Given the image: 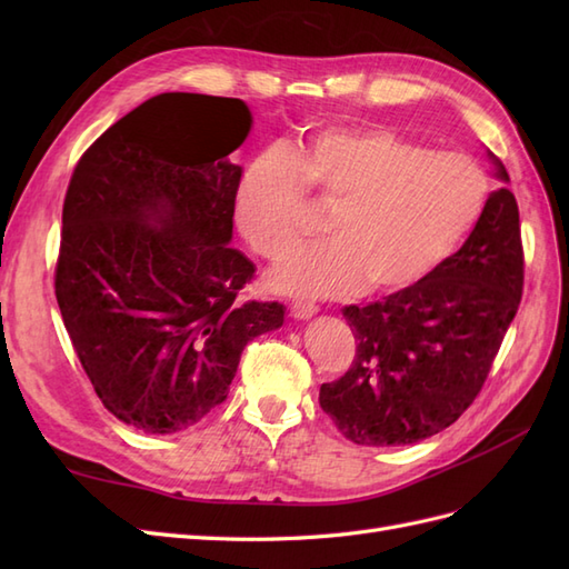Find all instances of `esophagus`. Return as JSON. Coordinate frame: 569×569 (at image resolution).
Returning <instances> with one entry per match:
<instances>
[{
  "mask_svg": "<svg viewBox=\"0 0 569 569\" xmlns=\"http://www.w3.org/2000/svg\"><path fill=\"white\" fill-rule=\"evenodd\" d=\"M316 313H318V306L306 303V301H297V303H291V308H289V316L295 320H308V318H313Z\"/></svg>",
  "mask_w": 569,
  "mask_h": 569,
  "instance_id": "34e87169",
  "label": "esophagus"
}]
</instances>
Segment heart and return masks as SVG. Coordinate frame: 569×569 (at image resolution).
<instances>
[{
  "instance_id": "obj_1",
  "label": "heart",
  "mask_w": 569,
  "mask_h": 569,
  "mask_svg": "<svg viewBox=\"0 0 569 569\" xmlns=\"http://www.w3.org/2000/svg\"><path fill=\"white\" fill-rule=\"evenodd\" d=\"M487 176L462 151L425 149L380 126H332L289 151L263 149L237 184L247 242L282 258L302 233L305 189L335 202L328 239L289 254L272 287L291 297L387 295L422 280L472 228Z\"/></svg>"
}]
</instances>
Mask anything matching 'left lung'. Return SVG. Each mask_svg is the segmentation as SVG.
<instances>
[{"instance_id":"obj_1","label":"left lung","mask_w":569,"mask_h":569,"mask_svg":"<svg viewBox=\"0 0 569 569\" xmlns=\"http://www.w3.org/2000/svg\"><path fill=\"white\" fill-rule=\"evenodd\" d=\"M496 178L510 182L489 151ZM520 211L508 187L489 194L465 244L422 280L347 306L358 341L349 372L320 406L360 446H406L453 425L475 401L522 299Z\"/></svg>"}]
</instances>
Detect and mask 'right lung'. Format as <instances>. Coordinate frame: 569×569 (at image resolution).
I'll return each mask as SVG.
<instances>
[{"label":"right lung","instance_id":"obj_1","mask_svg":"<svg viewBox=\"0 0 569 569\" xmlns=\"http://www.w3.org/2000/svg\"><path fill=\"white\" fill-rule=\"evenodd\" d=\"M242 99L163 92L82 153L63 201L57 301L109 412L147 435L228 399L247 343L284 306L242 301L256 266L230 247L251 130Z\"/></svg>","mask_w":569,"mask_h":569}]
</instances>
